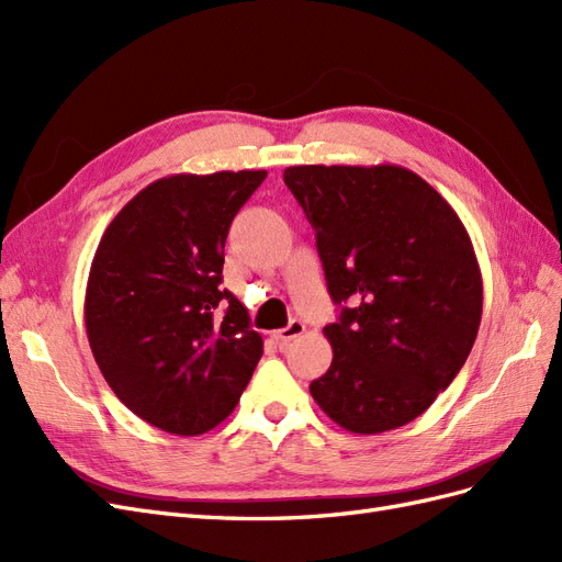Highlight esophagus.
<instances>
[{"label": "esophagus", "mask_w": 562, "mask_h": 562, "mask_svg": "<svg viewBox=\"0 0 562 562\" xmlns=\"http://www.w3.org/2000/svg\"><path fill=\"white\" fill-rule=\"evenodd\" d=\"M302 333H304V323H302V321H297V318H293L291 323H288L285 328H281V330H274V333H271V337H274L279 345H288V342H291V339L300 337Z\"/></svg>", "instance_id": "34e87169"}]
</instances>
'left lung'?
<instances>
[{"label": "left lung", "mask_w": 562, "mask_h": 562, "mask_svg": "<svg viewBox=\"0 0 562 562\" xmlns=\"http://www.w3.org/2000/svg\"><path fill=\"white\" fill-rule=\"evenodd\" d=\"M283 182L339 307L312 396L347 431L398 429L450 386L479 335L483 279L462 220L403 166H291Z\"/></svg>", "instance_id": "left-lung-1"}]
</instances>
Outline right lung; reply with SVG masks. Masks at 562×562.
<instances>
[{"mask_svg": "<svg viewBox=\"0 0 562 562\" xmlns=\"http://www.w3.org/2000/svg\"><path fill=\"white\" fill-rule=\"evenodd\" d=\"M265 178H161L116 213L98 244L83 302L93 359L116 398L161 431L217 427L260 361V333L220 283L232 220Z\"/></svg>", "mask_w": 562, "mask_h": 562, "instance_id": "obj_1", "label": "right lung"}]
</instances>
